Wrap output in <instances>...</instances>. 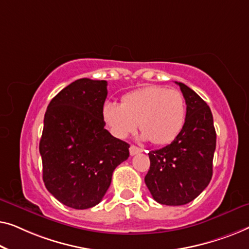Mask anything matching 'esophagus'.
I'll return each instance as SVG.
<instances>
[{"label":"esophagus","instance_id":"obj_1","mask_svg":"<svg viewBox=\"0 0 249 249\" xmlns=\"http://www.w3.org/2000/svg\"><path fill=\"white\" fill-rule=\"evenodd\" d=\"M142 151H143L142 149H140V148H138V146H135V145H131V146H129V155H131V156L138 155V153L142 152Z\"/></svg>","mask_w":249,"mask_h":249}]
</instances>
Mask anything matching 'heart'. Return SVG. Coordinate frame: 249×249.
Returning <instances> with one entry per match:
<instances>
[{"mask_svg": "<svg viewBox=\"0 0 249 249\" xmlns=\"http://www.w3.org/2000/svg\"><path fill=\"white\" fill-rule=\"evenodd\" d=\"M101 116L115 138L125 139L139 124L143 140L162 145L173 142L183 129L186 104L180 91L149 86L125 94L121 104L105 103Z\"/></svg>", "mask_w": 249, "mask_h": 249, "instance_id": "heart-1", "label": "heart"}]
</instances>
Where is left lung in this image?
Returning a JSON list of instances; mask_svg holds the SVG:
<instances>
[{
	"instance_id": "left-lung-1",
	"label": "left lung",
	"mask_w": 249,
	"mask_h": 249,
	"mask_svg": "<svg viewBox=\"0 0 249 249\" xmlns=\"http://www.w3.org/2000/svg\"><path fill=\"white\" fill-rule=\"evenodd\" d=\"M186 103L184 127L170 144L149 152L150 169L144 178L160 204L184 205L193 201L212 178L216 134L208 104L181 82Z\"/></svg>"
}]
</instances>
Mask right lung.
<instances>
[{
  "label": "right lung",
  "mask_w": 249,
  "mask_h": 249,
  "mask_svg": "<svg viewBox=\"0 0 249 249\" xmlns=\"http://www.w3.org/2000/svg\"><path fill=\"white\" fill-rule=\"evenodd\" d=\"M107 81L79 79L48 105L39 142L47 191L69 208L97 205L118 164L129 157V144L105 128L101 109Z\"/></svg>",
  "instance_id": "right-lung-1"
}]
</instances>
